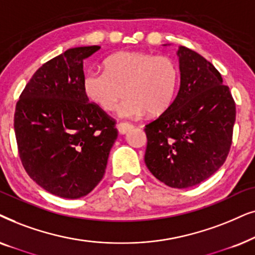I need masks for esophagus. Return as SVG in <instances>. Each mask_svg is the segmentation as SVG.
Wrapping results in <instances>:
<instances>
[{
	"label": "esophagus",
	"instance_id": "1",
	"mask_svg": "<svg viewBox=\"0 0 255 255\" xmlns=\"http://www.w3.org/2000/svg\"><path fill=\"white\" fill-rule=\"evenodd\" d=\"M133 127H134V126L129 124V122H120V124H118V126H117L119 133H120V134H126L127 131L133 129Z\"/></svg>",
	"mask_w": 255,
	"mask_h": 255
}]
</instances>
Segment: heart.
Segmentation results:
<instances>
[{
    "label": "heart",
    "instance_id": "1",
    "mask_svg": "<svg viewBox=\"0 0 255 255\" xmlns=\"http://www.w3.org/2000/svg\"><path fill=\"white\" fill-rule=\"evenodd\" d=\"M178 67L167 56L124 51L106 60V71L91 70L84 79L87 97L101 110L119 108L125 118L158 115L170 107L177 91Z\"/></svg>",
    "mask_w": 255,
    "mask_h": 255
}]
</instances>
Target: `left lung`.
Here are the masks:
<instances>
[{"label":"left lung","instance_id":"obj_1","mask_svg":"<svg viewBox=\"0 0 255 255\" xmlns=\"http://www.w3.org/2000/svg\"><path fill=\"white\" fill-rule=\"evenodd\" d=\"M181 86L170 107L145 125L144 162L158 181L176 189L197 185L226 161L236 103L218 70L179 46Z\"/></svg>","mask_w":255,"mask_h":255}]
</instances>
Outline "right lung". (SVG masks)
<instances>
[{
    "label": "right lung",
    "instance_id": "1",
    "mask_svg": "<svg viewBox=\"0 0 255 255\" xmlns=\"http://www.w3.org/2000/svg\"><path fill=\"white\" fill-rule=\"evenodd\" d=\"M100 46L66 50L43 64L16 104L13 128L26 174L47 192L76 199L103 179L115 120L84 88V60Z\"/></svg>",
    "mask_w": 255,
    "mask_h": 255
}]
</instances>
